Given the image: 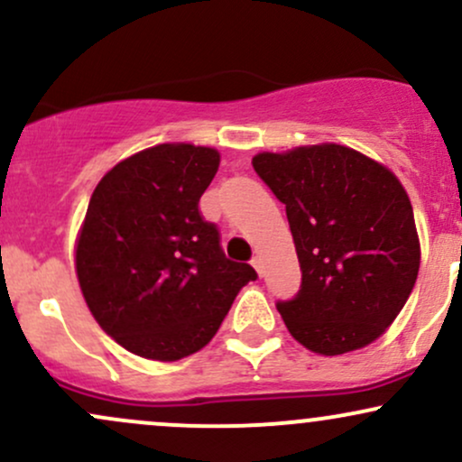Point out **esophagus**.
<instances>
[{
    "label": "esophagus",
    "instance_id": "1",
    "mask_svg": "<svg viewBox=\"0 0 462 462\" xmlns=\"http://www.w3.org/2000/svg\"><path fill=\"white\" fill-rule=\"evenodd\" d=\"M252 264H254V269H256V272H258V275H263V258L261 256H254L252 258Z\"/></svg>",
    "mask_w": 462,
    "mask_h": 462
}]
</instances>
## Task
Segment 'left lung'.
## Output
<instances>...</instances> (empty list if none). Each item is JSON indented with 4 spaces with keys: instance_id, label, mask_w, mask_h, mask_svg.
<instances>
[{
    "instance_id": "obj_1",
    "label": "left lung",
    "mask_w": 462,
    "mask_h": 462,
    "mask_svg": "<svg viewBox=\"0 0 462 462\" xmlns=\"http://www.w3.org/2000/svg\"><path fill=\"white\" fill-rule=\"evenodd\" d=\"M252 164L286 206L298 252V295L275 304L289 332L323 356L369 346L404 309L421 258L400 180L334 143L263 152Z\"/></svg>"
}]
</instances>
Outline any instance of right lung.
<instances>
[{
    "mask_svg": "<svg viewBox=\"0 0 462 462\" xmlns=\"http://www.w3.org/2000/svg\"><path fill=\"white\" fill-rule=\"evenodd\" d=\"M217 169L213 147L162 143L115 164L93 190L78 282L95 321L136 356L195 354L258 278L252 264L226 258L219 230L199 213Z\"/></svg>",
    "mask_w": 462,
    "mask_h": 462,
    "instance_id": "add662e5",
    "label": "right lung"
}]
</instances>
